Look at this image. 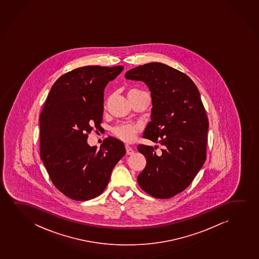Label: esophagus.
<instances>
[{
  "instance_id": "obj_1",
  "label": "esophagus",
  "mask_w": 259,
  "mask_h": 259,
  "mask_svg": "<svg viewBox=\"0 0 259 259\" xmlns=\"http://www.w3.org/2000/svg\"><path fill=\"white\" fill-rule=\"evenodd\" d=\"M125 150H126V154H127V155H133L134 152H135L131 146L129 145H125Z\"/></svg>"
}]
</instances>
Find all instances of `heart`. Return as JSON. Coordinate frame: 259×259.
<instances>
[{
  "label": "heart",
  "mask_w": 259,
  "mask_h": 259,
  "mask_svg": "<svg viewBox=\"0 0 259 259\" xmlns=\"http://www.w3.org/2000/svg\"><path fill=\"white\" fill-rule=\"evenodd\" d=\"M137 91L138 90H131L129 91L128 95ZM141 127L139 124H119L112 128V134L122 142H131L134 141L135 135H137Z\"/></svg>",
  "instance_id": "obj_1"
}]
</instances>
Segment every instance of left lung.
Here are the masks:
<instances>
[{
	"mask_svg": "<svg viewBox=\"0 0 259 259\" xmlns=\"http://www.w3.org/2000/svg\"><path fill=\"white\" fill-rule=\"evenodd\" d=\"M124 77L148 85L153 107L143 137L163 146L160 154L156 147L138 146L147 161L139 186L155 198H170L191 184L205 162L209 121L200 93L188 75L161 63L134 68Z\"/></svg>",
	"mask_w": 259,
	"mask_h": 259,
	"instance_id": "1",
	"label": "left lung"
}]
</instances>
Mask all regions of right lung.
<instances>
[{
	"label": "right lung",
	"mask_w": 259,
	"mask_h": 259,
	"mask_svg": "<svg viewBox=\"0 0 259 259\" xmlns=\"http://www.w3.org/2000/svg\"><path fill=\"white\" fill-rule=\"evenodd\" d=\"M123 66L89 65L62 75L54 83L39 115V153L55 187L69 198L88 201L106 188L124 156V143L108 137L97 149L89 134L103 121V95Z\"/></svg>",
	"instance_id": "obj_1"
}]
</instances>
